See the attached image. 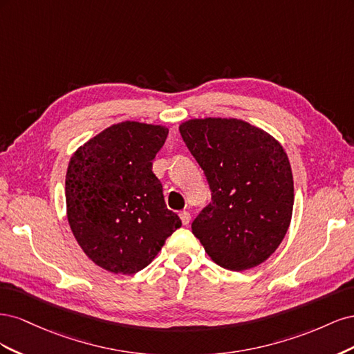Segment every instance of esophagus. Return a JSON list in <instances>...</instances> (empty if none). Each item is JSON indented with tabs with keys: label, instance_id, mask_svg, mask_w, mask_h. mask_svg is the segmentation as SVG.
<instances>
[{
	"label": "esophagus",
	"instance_id": "1",
	"mask_svg": "<svg viewBox=\"0 0 354 354\" xmlns=\"http://www.w3.org/2000/svg\"><path fill=\"white\" fill-rule=\"evenodd\" d=\"M180 218H181V223H183L185 226H187V224L190 223V214L187 211H181L180 212Z\"/></svg>",
	"mask_w": 354,
	"mask_h": 354
}]
</instances>
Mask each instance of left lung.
<instances>
[{"label": "left lung", "mask_w": 354, "mask_h": 354, "mask_svg": "<svg viewBox=\"0 0 354 354\" xmlns=\"http://www.w3.org/2000/svg\"><path fill=\"white\" fill-rule=\"evenodd\" d=\"M178 130L211 190L192 232L224 269L242 272L264 263L292 217L294 180L283 147L234 118L190 120Z\"/></svg>", "instance_id": "1"}]
</instances>
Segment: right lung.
I'll list each match as a JSON object with an SVG mask.
<instances>
[{
	"mask_svg": "<svg viewBox=\"0 0 354 354\" xmlns=\"http://www.w3.org/2000/svg\"><path fill=\"white\" fill-rule=\"evenodd\" d=\"M167 136L165 127L125 121L106 128L71 158L69 226L88 259L111 273L140 272L181 226L152 171Z\"/></svg>",
	"mask_w": 354,
	"mask_h": 354,
	"instance_id": "obj_1",
	"label": "right lung"
}]
</instances>
